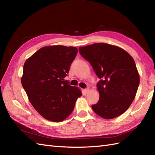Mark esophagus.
<instances>
[{"instance_id": "1", "label": "esophagus", "mask_w": 155, "mask_h": 155, "mask_svg": "<svg viewBox=\"0 0 155 155\" xmlns=\"http://www.w3.org/2000/svg\"><path fill=\"white\" fill-rule=\"evenodd\" d=\"M89 91H90V89L88 88H86V89L84 90V92L85 94H88V93H89Z\"/></svg>"}]
</instances>
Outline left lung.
Segmentation results:
<instances>
[{
	"label": "left lung",
	"mask_w": 155,
	"mask_h": 155,
	"mask_svg": "<svg viewBox=\"0 0 155 155\" xmlns=\"http://www.w3.org/2000/svg\"><path fill=\"white\" fill-rule=\"evenodd\" d=\"M78 51L101 79L97 84L99 100L92 105L94 113L104 119L123 114L135 98L140 83L133 57L124 49L107 43L85 46Z\"/></svg>",
	"instance_id": "left-lung-1"
}]
</instances>
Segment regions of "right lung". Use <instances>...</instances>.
Wrapping results in <instances>:
<instances>
[{
    "label": "right lung",
    "instance_id": "obj_1",
    "mask_svg": "<svg viewBox=\"0 0 155 155\" xmlns=\"http://www.w3.org/2000/svg\"><path fill=\"white\" fill-rule=\"evenodd\" d=\"M77 52L74 47L47 46L25 62L22 87L32 107L48 120L63 121L82 96L79 88L63 81Z\"/></svg>",
    "mask_w": 155,
    "mask_h": 155
}]
</instances>
